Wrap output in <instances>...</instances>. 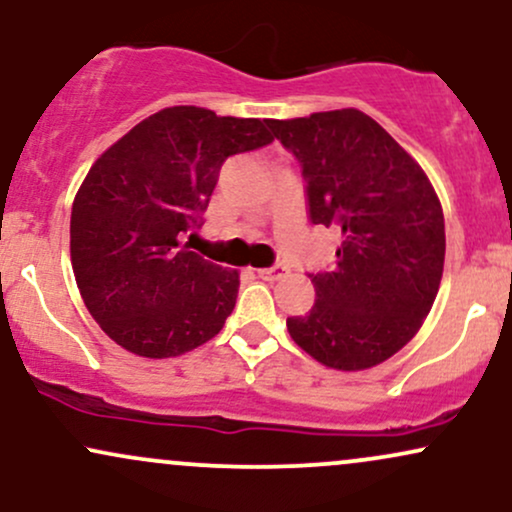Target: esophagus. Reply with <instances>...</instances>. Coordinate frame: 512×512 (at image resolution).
<instances>
[{"label":"esophagus","instance_id":"esophagus-1","mask_svg":"<svg viewBox=\"0 0 512 512\" xmlns=\"http://www.w3.org/2000/svg\"><path fill=\"white\" fill-rule=\"evenodd\" d=\"M286 272H289V269H286L284 264H274V267H262V269H257V276H260V279L274 281V279H281V276H284Z\"/></svg>","mask_w":512,"mask_h":512}]
</instances>
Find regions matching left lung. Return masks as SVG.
<instances>
[{"label": "left lung", "mask_w": 512, "mask_h": 512, "mask_svg": "<svg viewBox=\"0 0 512 512\" xmlns=\"http://www.w3.org/2000/svg\"><path fill=\"white\" fill-rule=\"evenodd\" d=\"M298 158L313 223L342 231L332 272L308 274L310 313L291 339L322 366L366 370L424 325L443 276L445 221L426 173L356 108L267 120Z\"/></svg>", "instance_id": "obj_1"}]
</instances>
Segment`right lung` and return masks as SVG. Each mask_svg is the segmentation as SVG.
<instances>
[{"label":"right lung","mask_w":512,"mask_h":512,"mask_svg":"<svg viewBox=\"0 0 512 512\" xmlns=\"http://www.w3.org/2000/svg\"><path fill=\"white\" fill-rule=\"evenodd\" d=\"M267 120L175 105L132 127L74 197L69 250L88 313L122 349L170 358L221 332L238 272L190 250L228 156L272 144Z\"/></svg>","instance_id":"obj_1"}]
</instances>
